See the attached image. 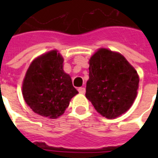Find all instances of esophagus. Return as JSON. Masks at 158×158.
<instances>
[{"label":"esophagus","mask_w":158,"mask_h":158,"mask_svg":"<svg viewBox=\"0 0 158 158\" xmlns=\"http://www.w3.org/2000/svg\"><path fill=\"white\" fill-rule=\"evenodd\" d=\"M79 92L80 93V94H84L85 93V89L84 88H83V87H81V88H79Z\"/></svg>","instance_id":"34e87169"}]
</instances>
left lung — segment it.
I'll use <instances>...</instances> for the list:
<instances>
[{
	"label": "left lung",
	"instance_id": "left-lung-1",
	"mask_svg": "<svg viewBox=\"0 0 158 158\" xmlns=\"http://www.w3.org/2000/svg\"><path fill=\"white\" fill-rule=\"evenodd\" d=\"M89 79L85 96L107 119L125 114L137 97L139 76L120 52L99 48L89 60Z\"/></svg>",
	"mask_w": 158,
	"mask_h": 158
}]
</instances>
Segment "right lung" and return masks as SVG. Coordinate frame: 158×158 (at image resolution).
<instances>
[{"mask_svg":"<svg viewBox=\"0 0 158 158\" xmlns=\"http://www.w3.org/2000/svg\"><path fill=\"white\" fill-rule=\"evenodd\" d=\"M63 65L64 58L56 49L31 62L23 78L22 94L33 112L56 119L64 114L72 98L79 94Z\"/></svg>","mask_w":158,"mask_h":158,"instance_id":"1","label":"right lung"}]
</instances>
